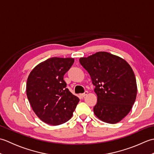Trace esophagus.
<instances>
[{
	"instance_id": "esophagus-1",
	"label": "esophagus",
	"mask_w": 154,
	"mask_h": 154,
	"mask_svg": "<svg viewBox=\"0 0 154 154\" xmlns=\"http://www.w3.org/2000/svg\"><path fill=\"white\" fill-rule=\"evenodd\" d=\"M88 94V91H85V93H82V94H80V96L81 97H85L86 95H87V94Z\"/></svg>"
}]
</instances>
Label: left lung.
I'll return each instance as SVG.
<instances>
[{
	"instance_id": "obj_1",
	"label": "left lung",
	"mask_w": 154,
	"mask_h": 154,
	"mask_svg": "<svg viewBox=\"0 0 154 154\" xmlns=\"http://www.w3.org/2000/svg\"><path fill=\"white\" fill-rule=\"evenodd\" d=\"M79 62L95 86L94 114L107 123L120 122L129 113L136 98V80L132 67L123 59L105 51L81 57Z\"/></svg>"
}]
</instances>
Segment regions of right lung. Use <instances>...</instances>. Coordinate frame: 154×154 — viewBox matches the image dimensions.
Listing matches in <instances>:
<instances>
[{
	"label": "right lung",
	"mask_w": 154,
	"mask_h": 154,
	"mask_svg": "<svg viewBox=\"0 0 154 154\" xmlns=\"http://www.w3.org/2000/svg\"><path fill=\"white\" fill-rule=\"evenodd\" d=\"M73 63V58L48 59L35 67L28 77V99L39 119L48 124L66 122L79 102L63 80Z\"/></svg>",
	"instance_id": "1"
}]
</instances>
